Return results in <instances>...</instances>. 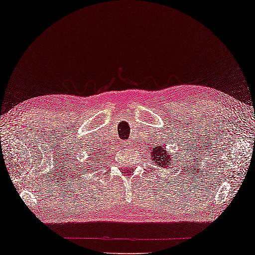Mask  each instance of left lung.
I'll return each instance as SVG.
<instances>
[{
	"instance_id": "obj_1",
	"label": "left lung",
	"mask_w": 255,
	"mask_h": 255,
	"mask_svg": "<svg viewBox=\"0 0 255 255\" xmlns=\"http://www.w3.org/2000/svg\"><path fill=\"white\" fill-rule=\"evenodd\" d=\"M151 160L154 161L155 165H158L160 168L165 169H170L169 165L172 162L171 156L169 155V151L165 148V147H156V148L149 151ZM173 156V155H172Z\"/></svg>"
}]
</instances>
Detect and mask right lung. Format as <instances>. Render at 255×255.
<instances>
[{
	"label": "right lung",
	"instance_id": "right-lung-1",
	"mask_svg": "<svg viewBox=\"0 0 255 255\" xmlns=\"http://www.w3.org/2000/svg\"><path fill=\"white\" fill-rule=\"evenodd\" d=\"M93 160H94V159H93Z\"/></svg>",
	"mask_w": 255,
	"mask_h": 255
}]
</instances>
